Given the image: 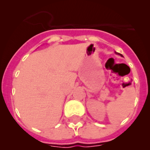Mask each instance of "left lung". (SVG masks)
I'll return each instance as SVG.
<instances>
[{"instance_id":"left-lung-1","label":"left lung","mask_w":150,"mask_h":150,"mask_svg":"<svg viewBox=\"0 0 150 150\" xmlns=\"http://www.w3.org/2000/svg\"><path fill=\"white\" fill-rule=\"evenodd\" d=\"M119 55H121V56H122V55H121V54H120V53H119Z\"/></svg>"}]
</instances>
